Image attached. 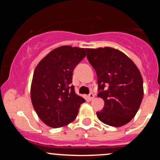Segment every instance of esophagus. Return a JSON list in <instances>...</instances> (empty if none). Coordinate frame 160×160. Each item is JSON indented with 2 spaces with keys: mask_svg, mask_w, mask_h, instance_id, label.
<instances>
[{
  "mask_svg": "<svg viewBox=\"0 0 160 160\" xmlns=\"http://www.w3.org/2000/svg\"><path fill=\"white\" fill-rule=\"evenodd\" d=\"M88 98H89V100H93V98H94V94H93V93H90L89 95H88Z\"/></svg>",
  "mask_w": 160,
  "mask_h": 160,
  "instance_id": "esophagus-1",
  "label": "esophagus"
}]
</instances>
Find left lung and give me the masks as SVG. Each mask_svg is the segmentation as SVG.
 <instances>
[{
  "instance_id": "8db88e82",
  "label": "left lung",
  "mask_w": 160,
  "mask_h": 160,
  "mask_svg": "<svg viewBox=\"0 0 160 160\" xmlns=\"http://www.w3.org/2000/svg\"><path fill=\"white\" fill-rule=\"evenodd\" d=\"M88 61L96 71L98 98L104 100L98 119L110 126L128 123L143 98V80L135 64L122 52L111 47L86 49Z\"/></svg>"
}]
</instances>
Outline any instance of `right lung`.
Returning a JSON list of instances; mask_svg holds the SVG:
<instances>
[{
	"mask_svg": "<svg viewBox=\"0 0 160 160\" xmlns=\"http://www.w3.org/2000/svg\"><path fill=\"white\" fill-rule=\"evenodd\" d=\"M85 56V49L63 46L50 52L37 65L31 99L38 118L48 126L56 128L69 125L85 102L71 85L73 70Z\"/></svg>",
	"mask_w": 160,
	"mask_h": 160,
	"instance_id": "right-lung-1",
	"label": "right lung"
}]
</instances>
